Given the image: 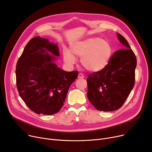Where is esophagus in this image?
Returning <instances> with one entry per match:
<instances>
[{
  "label": "esophagus",
  "instance_id": "1",
  "mask_svg": "<svg viewBox=\"0 0 152 152\" xmlns=\"http://www.w3.org/2000/svg\"><path fill=\"white\" fill-rule=\"evenodd\" d=\"M77 77H78V79H83L84 77V76L82 73H79Z\"/></svg>",
  "mask_w": 152,
  "mask_h": 152
}]
</instances>
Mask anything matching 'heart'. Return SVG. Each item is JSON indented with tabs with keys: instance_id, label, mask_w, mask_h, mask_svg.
<instances>
[{
	"instance_id": "heart-1",
	"label": "heart",
	"mask_w": 152,
	"mask_h": 152,
	"mask_svg": "<svg viewBox=\"0 0 152 152\" xmlns=\"http://www.w3.org/2000/svg\"><path fill=\"white\" fill-rule=\"evenodd\" d=\"M71 51V52L66 49H64V61L69 65H72L76 61L75 55L81 57L82 66L92 73L104 69L109 63L113 54L111 44L106 40L98 37L87 38L73 44Z\"/></svg>"
}]
</instances>
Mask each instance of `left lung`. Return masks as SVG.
Returning a JSON list of instances; mask_svg holds the SVG:
<instances>
[{"mask_svg":"<svg viewBox=\"0 0 152 152\" xmlns=\"http://www.w3.org/2000/svg\"><path fill=\"white\" fill-rule=\"evenodd\" d=\"M117 36L126 49L115 52L104 69L89 75L87 78V98L99 111L119 109L135 83L136 57L127 40L120 34L117 33Z\"/></svg>","mask_w":152,"mask_h":152,"instance_id":"8db88e82","label":"left lung"}]
</instances>
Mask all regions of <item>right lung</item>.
<instances>
[{
  "label": "right lung",
  "instance_id": "obj_1",
  "mask_svg": "<svg viewBox=\"0 0 152 152\" xmlns=\"http://www.w3.org/2000/svg\"><path fill=\"white\" fill-rule=\"evenodd\" d=\"M59 56L57 44L37 36L28 42L17 61L16 81L19 95L37 114L58 112L70 86L77 77V71H65L53 62Z\"/></svg>",
  "mask_w": 152,
  "mask_h": 152
}]
</instances>
